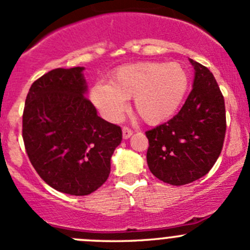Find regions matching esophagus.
Wrapping results in <instances>:
<instances>
[{
    "label": "esophagus",
    "instance_id": "esophagus-1",
    "mask_svg": "<svg viewBox=\"0 0 250 250\" xmlns=\"http://www.w3.org/2000/svg\"><path fill=\"white\" fill-rule=\"evenodd\" d=\"M132 134H134V131H132L130 127H126V126L123 127V139L124 140H127Z\"/></svg>",
    "mask_w": 250,
    "mask_h": 250
}]
</instances>
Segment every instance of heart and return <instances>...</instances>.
<instances>
[{
    "label": "heart",
    "mask_w": 250,
    "mask_h": 250,
    "mask_svg": "<svg viewBox=\"0 0 250 250\" xmlns=\"http://www.w3.org/2000/svg\"><path fill=\"white\" fill-rule=\"evenodd\" d=\"M188 85V73L179 63L145 61L116 68L110 83H96L91 101L106 119L115 121L126 109L127 99L134 98L135 110L142 120L157 125L174 115Z\"/></svg>",
    "instance_id": "obj_1"
}]
</instances>
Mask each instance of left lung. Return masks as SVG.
I'll return each instance as SVG.
<instances>
[{"mask_svg": "<svg viewBox=\"0 0 250 250\" xmlns=\"http://www.w3.org/2000/svg\"><path fill=\"white\" fill-rule=\"evenodd\" d=\"M192 89L179 113L146 131L147 165L152 174L170 185L200 179L213 167L226 135L225 99L208 67L190 59Z\"/></svg>", "mask_w": 250, "mask_h": 250, "instance_id": "1", "label": "left lung"}]
</instances>
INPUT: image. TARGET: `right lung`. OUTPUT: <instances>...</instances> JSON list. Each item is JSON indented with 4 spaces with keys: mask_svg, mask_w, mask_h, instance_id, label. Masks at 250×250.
Here are the masks:
<instances>
[{
    "mask_svg": "<svg viewBox=\"0 0 250 250\" xmlns=\"http://www.w3.org/2000/svg\"><path fill=\"white\" fill-rule=\"evenodd\" d=\"M83 67L55 68L30 87L23 111V141L42 180L65 194L96 191L110 173L120 126L97 114L84 97Z\"/></svg>",
    "mask_w": 250,
    "mask_h": 250,
    "instance_id": "1",
    "label": "right lung"
}]
</instances>
